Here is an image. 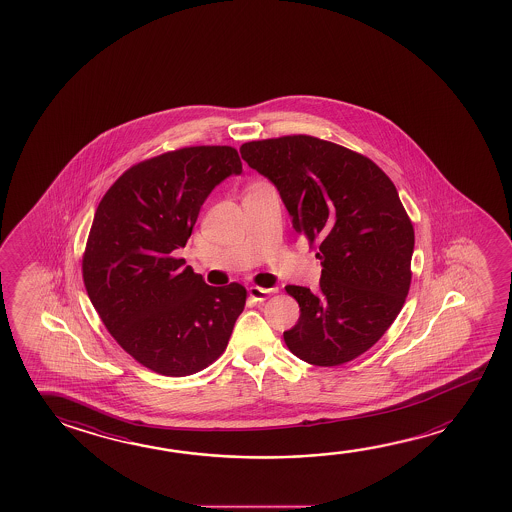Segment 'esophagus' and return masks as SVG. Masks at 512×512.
<instances>
[{
	"label": "esophagus",
	"mask_w": 512,
	"mask_h": 512,
	"mask_svg": "<svg viewBox=\"0 0 512 512\" xmlns=\"http://www.w3.org/2000/svg\"><path fill=\"white\" fill-rule=\"evenodd\" d=\"M277 293V289L275 287H271V289H264V287H257V285H252L250 289H248V294L252 296L253 300H266L268 296L271 294Z\"/></svg>",
	"instance_id": "esophagus-1"
}]
</instances>
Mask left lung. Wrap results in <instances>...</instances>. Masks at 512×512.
I'll return each mask as SVG.
<instances>
[{
  "instance_id": "8db88e82",
  "label": "left lung",
  "mask_w": 512,
  "mask_h": 512,
  "mask_svg": "<svg viewBox=\"0 0 512 512\" xmlns=\"http://www.w3.org/2000/svg\"><path fill=\"white\" fill-rule=\"evenodd\" d=\"M250 168L271 180L293 228L318 246V293L285 291L300 318L287 348L314 366L368 352L400 314L411 287L414 228L391 178L373 160L310 135L241 146Z\"/></svg>"
}]
</instances>
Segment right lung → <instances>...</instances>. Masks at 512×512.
Returning a JSON list of instances; mask_svg holds the SVG:
<instances>
[{
  "mask_svg": "<svg viewBox=\"0 0 512 512\" xmlns=\"http://www.w3.org/2000/svg\"><path fill=\"white\" fill-rule=\"evenodd\" d=\"M241 171L232 146L168 151L126 169L96 209L82 259L85 289L119 346L155 373L207 368L243 312V285H207L176 257L212 189Z\"/></svg>",
  "mask_w": 512,
  "mask_h": 512,
  "instance_id": "right-lung-1",
  "label": "right lung"
}]
</instances>
